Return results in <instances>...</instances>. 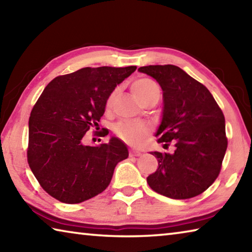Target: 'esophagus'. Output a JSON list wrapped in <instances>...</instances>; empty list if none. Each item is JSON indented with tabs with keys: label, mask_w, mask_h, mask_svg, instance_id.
Here are the masks:
<instances>
[{
	"label": "esophagus",
	"mask_w": 252,
	"mask_h": 252,
	"mask_svg": "<svg viewBox=\"0 0 252 252\" xmlns=\"http://www.w3.org/2000/svg\"><path fill=\"white\" fill-rule=\"evenodd\" d=\"M139 156H141V152H140V151L133 150V149L130 150V157H139Z\"/></svg>",
	"instance_id": "34e87169"
}]
</instances>
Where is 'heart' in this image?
<instances>
[{"label":"heart","instance_id":"heart-1","mask_svg":"<svg viewBox=\"0 0 252 252\" xmlns=\"http://www.w3.org/2000/svg\"><path fill=\"white\" fill-rule=\"evenodd\" d=\"M132 93L136 100L150 94L151 92L159 90V87L150 79H139L133 82L131 87ZM113 99V94L109 97L108 105L111 104ZM114 132L126 143L139 146L148 138L150 133V127L146 123L136 121H121L114 126Z\"/></svg>","mask_w":252,"mask_h":252}]
</instances>
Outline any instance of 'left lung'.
Wrapping results in <instances>:
<instances>
[{
  "instance_id": "1",
  "label": "left lung",
  "mask_w": 252,
  "mask_h": 252,
  "mask_svg": "<svg viewBox=\"0 0 252 252\" xmlns=\"http://www.w3.org/2000/svg\"><path fill=\"white\" fill-rule=\"evenodd\" d=\"M162 89L163 108L158 142L174 143L173 153L151 152L157 171L147 178L152 190L171 199H189L206 191L218 177L227 150L224 117L210 91L179 66L148 65Z\"/></svg>"
}]
</instances>
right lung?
Masks as SVG:
<instances>
[{
	"label": "right lung",
	"instance_id": "right-lung-1",
	"mask_svg": "<svg viewBox=\"0 0 252 252\" xmlns=\"http://www.w3.org/2000/svg\"><path fill=\"white\" fill-rule=\"evenodd\" d=\"M136 66L83 67L46 85L29 120L28 161L41 187L59 201L80 203L106 189L119 162L129 157L117 136L87 146L106 101Z\"/></svg>",
	"mask_w": 252,
	"mask_h": 252
}]
</instances>
